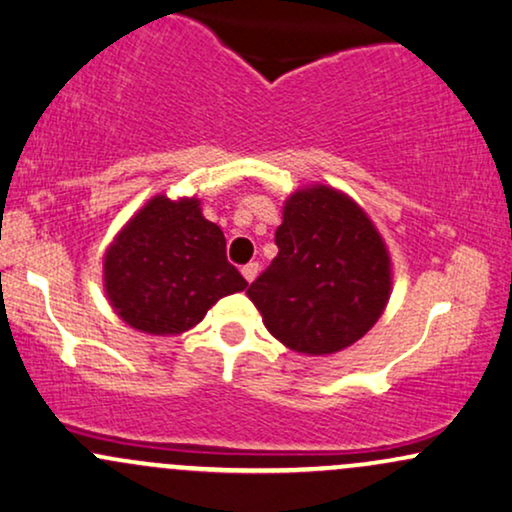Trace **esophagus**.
<instances>
[{"mask_svg": "<svg viewBox=\"0 0 512 512\" xmlns=\"http://www.w3.org/2000/svg\"><path fill=\"white\" fill-rule=\"evenodd\" d=\"M242 275H244V280H246V282L254 280L256 275H258V263H254V261L246 263V266H242Z\"/></svg>", "mask_w": 512, "mask_h": 512, "instance_id": "obj_1", "label": "esophagus"}]
</instances>
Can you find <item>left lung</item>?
Here are the masks:
<instances>
[{"mask_svg": "<svg viewBox=\"0 0 512 512\" xmlns=\"http://www.w3.org/2000/svg\"><path fill=\"white\" fill-rule=\"evenodd\" d=\"M278 256L246 290L268 333L294 352L335 354L369 333L390 299L386 242L350 196L326 184L285 201Z\"/></svg>", "mask_w": 512, "mask_h": 512, "instance_id": "1", "label": "left lung"}]
</instances>
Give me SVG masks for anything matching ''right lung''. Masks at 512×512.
<instances>
[{"instance_id": "right-lung-1", "label": "right lung", "mask_w": 512, "mask_h": 512, "mask_svg": "<svg viewBox=\"0 0 512 512\" xmlns=\"http://www.w3.org/2000/svg\"><path fill=\"white\" fill-rule=\"evenodd\" d=\"M227 261L225 234L198 198L155 196L122 227L105 254V292L131 328L179 335L227 294L246 290Z\"/></svg>"}]
</instances>
